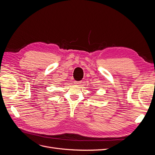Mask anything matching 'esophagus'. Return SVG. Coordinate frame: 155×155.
<instances>
[{
    "mask_svg": "<svg viewBox=\"0 0 155 155\" xmlns=\"http://www.w3.org/2000/svg\"><path fill=\"white\" fill-rule=\"evenodd\" d=\"M81 81H74V84H77V85L80 84H81Z\"/></svg>",
    "mask_w": 155,
    "mask_h": 155,
    "instance_id": "34e87169",
    "label": "esophagus"
}]
</instances>
